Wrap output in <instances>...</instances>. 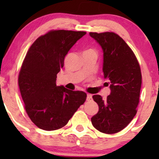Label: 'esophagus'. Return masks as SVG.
Returning <instances> with one entry per match:
<instances>
[{
	"label": "esophagus",
	"mask_w": 159,
	"mask_h": 159,
	"mask_svg": "<svg viewBox=\"0 0 159 159\" xmlns=\"http://www.w3.org/2000/svg\"><path fill=\"white\" fill-rule=\"evenodd\" d=\"M92 95L91 94H87V101H90V100H92Z\"/></svg>",
	"instance_id": "1"
}]
</instances>
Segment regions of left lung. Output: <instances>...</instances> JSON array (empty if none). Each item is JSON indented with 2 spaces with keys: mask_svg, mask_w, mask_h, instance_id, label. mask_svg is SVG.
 Wrapping results in <instances>:
<instances>
[{
  "mask_svg": "<svg viewBox=\"0 0 159 159\" xmlns=\"http://www.w3.org/2000/svg\"><path fill=\"white\" fill-rule=\"evenodd\" d=\"M90 36L102 49L104 78L111 90L105 100L100 95L93 96L98 111L91 122L99 132L114 134L126 127L137 113L142 83L140 66L132 49L117 34L90 33Z\"/></svg>",
  "mask_w": 159,
  "mask_h": 159,
  "instance_id": "obj_1",
  "label": "left lung"
}]
</instances>
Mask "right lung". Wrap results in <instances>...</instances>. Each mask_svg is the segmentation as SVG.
Returning <instances> with one entry per match:
<instances>
[{"instance_id": "add662e5", "label": "right lung", "mask_w": 159, "mask_h": 159, "mask_svg": "<svg viewBox=\"0 0 159 159\" xmlns=\"http://www.w3.org/2000/svg\"><path fill=\"white\" fill-rule=\"evenodd\" d=\"M84 31L51 30L33 43L24 60L19 86L27 114L39 129L53 131L63 127L87 94L57 86V74L64 58Z\"/></svg>"}]
</instances>
